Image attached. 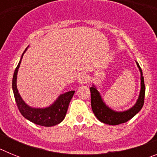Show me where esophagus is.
<instances>
[{"mask_svg":"<svg viewBox=\"0 0 157 157\" xmlns=\"http://www.w3.org/2000/svg\"><path fill=\"white\" fill-rule=\"evenodd\" d=\"M87 82H88V78L86 74H82L81 75L78 77V82L81 85H84V84H86Z\"/></svg>","mask_w":157,"mask_h":157,"instance_id":"1","label":"esophagus"}]
</instances>
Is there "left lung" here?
Returning <instances> with one entry per match:
<instances>
[{"instance_id":"obj_1","label":"left lung","mask_w":157,"mask_h":157,"mask_svg":"<svg viewBox=\"0 0 157 157\" xmlns=\"http://www.w3.org/2000/svg\"><path fill=\"white\" fill-rule=\"evenodd\" d=\"M135 62L139 69L140 74H141V78H140L141 90H140L139 95L136 101V103L127 110L116 111L111 109L110 107L108 106L104 101L101 94L98 91V86L93 83L92 86L90 89L91 93V107H92L94 114L101 123L112 126L124 123L130 120V119H132L142 109V106L144 105V98H145V86L141 67L138 62Z\"/></svg>"}]
</instances>
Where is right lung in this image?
<instances>
[{
	"label": "right lung",
	"instance_id": "right-lung-1",
	"mask_svg": "<svg viewBox=\"0 0 157 157\" xmlns=\"http://www.w3.org/2000/svg\"><path fill=\"white\" fill-rule=\"evenodd\" d=\"M28 47L29 46H27V48L22 54L20 60L14 72L13 78H12V90H13L14 97L16 99L18 109L25 119L35 123L37 125L47 127H53L60 123L64 120L70 101L75 91L71 90L64 93V94H59V97L52 105L45 108H34L27 105L21 98L18 90L17 75L23 54L27 50Z\"/></svg>",
	"mask_w": 157,
	"mask_h": 157
}]
</instances>
